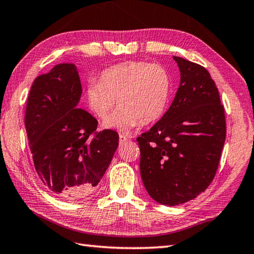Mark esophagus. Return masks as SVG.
Segmentation results:
<instances>
[{"mask_svg":"<svg viewBox=\"0 0 254 254\" xmlns=\"http://www.w3.org/2000/svg\"><path fill=\"white\" fill-rule=\"evenodd\" d=\"M128 141V138L126 136H124V134H120V143L123 144Z\"/></svg>","mask_w":254,"mask_h":254,"instance_id":"obj_1","label":"esophagus"}]
</instances>
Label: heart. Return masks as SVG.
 I'll use <instances>...</instances> for the list:
<instances>
[{"mask_svg": "<svg viewBox=\"0 0 254 254\" xmlns=\"http://www.w3.org/2000/svg\"><path fill=\"white\" fill-rule=\"evenodd\" d=\"M172 77L164 66L142 61L121 63L101 72L100 81L90 80L84 90L88 109L105 120L117 104L121 109L103 124L106 129L128 132L151 124L164 114L170 100Z\"/></svg>", "mask_w": 254, "mask_h": 254, "instance_id": "obj_1", "label": "heart"}]
</instances>
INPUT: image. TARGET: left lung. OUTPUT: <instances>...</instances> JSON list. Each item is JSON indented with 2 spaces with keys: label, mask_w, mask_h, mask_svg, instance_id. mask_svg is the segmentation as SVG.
<instances>
[{
  "label": "left lung",
  "mask_w": 254,
  "mask_h": 254,
  "mask_svg": "<svg viewBox=\"0 0 254 254\" xmlns=\"http://www.w3.org/2000/svg\"><path fill=\"white\" fill-rule=\"evenodd\" d=\"M180 84L170 109L137 138L140 174L152 199L178 205L194 199L215 177L226 139L216 84L203 66L178 56Z\"/></svg>",
  "instance_id": "1"
}]
</instances>
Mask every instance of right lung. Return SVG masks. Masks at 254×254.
<instances>
[{
    "label": "right lung",
    "mask_w": 254,
    "mask_h": 254,
    "mask_svg": "<svg viewBox=\"0 0 254 254\" xmlns=\"http://www.w3.org/2000/svg\"><path fill=\"white\" fill-rule=\"evenodd\" d=\"M82 93L76 66L64 63L37 77L28 95L25 126L42 184L63 199L91 193L118 146V133L97 131L98 121L77 108Z\"/></svg>",
    "instance_id": "obj_1"
}]
</instances>
